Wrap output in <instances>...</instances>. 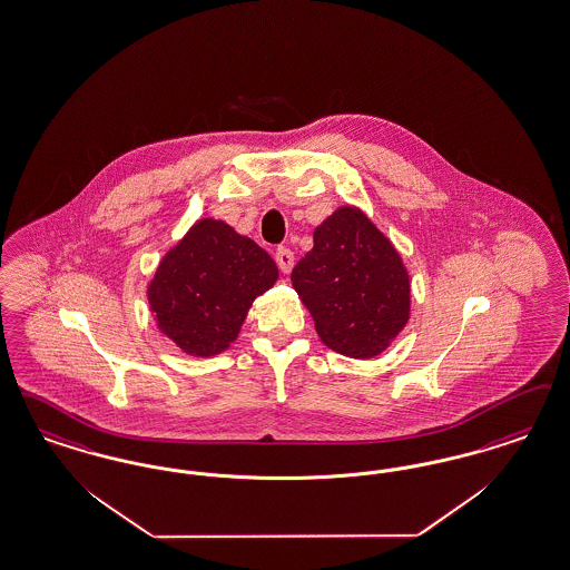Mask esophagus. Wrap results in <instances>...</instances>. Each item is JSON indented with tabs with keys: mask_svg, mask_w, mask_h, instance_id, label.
<instances>
[{
	"mask_svg": "<svg viewBox=\"0 0 570 570\" xmlns=\"http://www.w3.org/2000/svg\"><path fill=\"white\" fill-rule=\"evenodd\" d=\"M275 263H277L282 274H291L293 265H295V254L288 250V248H277L275 250Z\"/></svg>",
	"mask_w": 570,
	"mask_h": 570,
	"instance_id": "obj_1",
	"label": "esophagus"
}]
</instances>
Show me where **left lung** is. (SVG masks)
<instances>
[{
  "instance_id": "8db88e82",
  "label": "left lung",
  "mask_w": 570,
  "mask_h": 570,
  "mask_svg": "<svg viewBox=\"0 0 570 570\" xmlns=\"http://www.w3.org/2000/svg\"><path fill=\"white\" fill-rule=\"evenodd\" d=\"M293 288L322 343L350 358L380 356L410 322V274L386 235L354 205L314 230L293 269Z\"/></svg>"
}]
</instances>
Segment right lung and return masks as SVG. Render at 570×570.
I'll list each match as a JSON object with an SVG mask.
<instances>
[{
    "mask_svg": "<svg viewBox=\"0 0 570 570\" xmlns=\"http://www.w3.org/2000/svg\"><path fill=\"white\" fill-rule=\"evenodd\" d=\"M274 258L223 220L202 218L160 258L148 303L160 333L209 358L237 340L256 296L277 279Z\"/></svg>",
    "mask_w": 570,
    "mask_h": 570,
    "instance_id": "add662e5",
    "label": "right lung"
}]
</instances>
